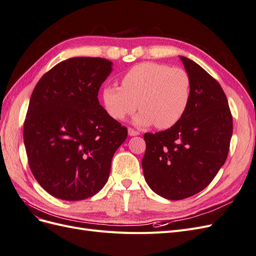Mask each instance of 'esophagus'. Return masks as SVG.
<instances>
[{"mask_svg": "<svg viewBox=\"0 0 256 256\" xmlns=\"http://www.w3.org/2000/svg\"><path fill=\"white\" fill-rule=\"evenodd\" d=\"M128 134H129L130 136H136L140 134V132H138V131H136V130L132 129V128H128Z\"/></svg>", "mask_w": 256, "mask_h": 256, "instance_id": "obj_1", "label": "esophagus"}]
</instances>
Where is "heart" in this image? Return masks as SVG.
Returning a JSON list of instances; mask_svg holds the SVG:
<instances>
[{
  "label": "heart",
  "mask_w": 256,
  "mask_h": 256,
  "mask_svg": "<svg viewBox=\"0 0 256 256\" xmlns=\"http://www.w3.org/2000/svg\"><path fill=\"white\" fill-rule=\"evenodd\" d=\"M191 86V78L184 69L144 62L124 74L122 88H104L102 99L106 112L115 120L126 118L138 108L141 112L134 118V125L166 129L180 122L187 111Z\"/></svg>",
  "instance_id": "obj_1"
}]
</instances>
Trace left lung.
<instances>
[{"label": "left lung", "instance_id": "1", "mask_svg": "<svg viewBox=\"0 0 256 256\" xmlns=\"http://www.w3.org/2000/svg\"><path fill=\"white\" fill-rule=\"evenodd\" d=\"M191 78L187 111L174 126L145 134V180L158 196L184 200L205 189L226 162L233 118L221 85L196 62L180 56Z\"/></svg>", "mask_w": 256, "mask_h": 256}]
</instances>
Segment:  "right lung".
<instances>
[{"label": "right lung", "instance_id": "1", "mask_svg": "<svg viewBox=\"0 0 256 256\" xmlns=\"http://www.w3.org/2000/svg\"><path fill=\"white\" fill-rule=\"evenodd\" d=\"M111 60L72 58L38 81L30 99L23 138L30 168L49 194L65 200L95 196L109 180L127 128L98 102Z\"/></svg>", "mask_w": 256, "mask_h": 256}]
</instances>
